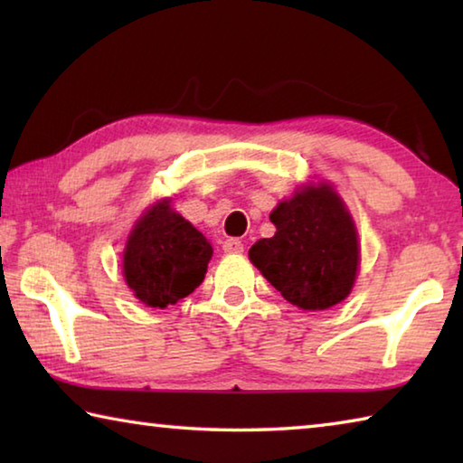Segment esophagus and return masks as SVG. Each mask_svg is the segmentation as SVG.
<instances>
[{
	"label": "esophagus",
	"instance_id": "obj_1",
	"mask_svg": "<svg viewBox=\"0 0 463 463\" xmlns=\"http://www.w3.org/2000/svg\"><path fill=\"white\" fill-rule=\"evenodd\" d=\"M222 249H224V253H242L245 245H242V241H239V239H226Z\"/></svg>",
	"mask_w": 463,
	"mask_h": 463
}]
</instances>
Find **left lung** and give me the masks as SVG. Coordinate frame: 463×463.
Listing matches in <instances>:
<instances>
[{"label":"left lung","instance_id":"1","mask_svg":"<svg viewBox=\"0 0 463 463\" xmlns=\"http://www.w3.org/2000/svg\"><path fill=\"white\" fill-rule=\"evenodd\" d=\"M271 239L249 250L263 278L302 310H326L347 298L359 265L357 231L331 185L304 187L269 214Z\"/></svg>","mask_w":463,"mask_h":463}]
</instances>
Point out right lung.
I'll return each instance as SVG.
<instances>
[{"instance_id": "right-lung-1", "label": "right lung", "mask_w": 463, "mask_h": 463, "mask_svg": "<svg viewBox=\"0 0 463 463\" xmlns=\"http://www.w3.org/2000/svg\"><path fill=\"white\" fill-rule=\"evenodd\" d=\"M210 257L213 247L206 237L175 214L169 202H159L130 232L124 278L140 302L165 308L202 284Z\"/></svg>"}]
</instances>
